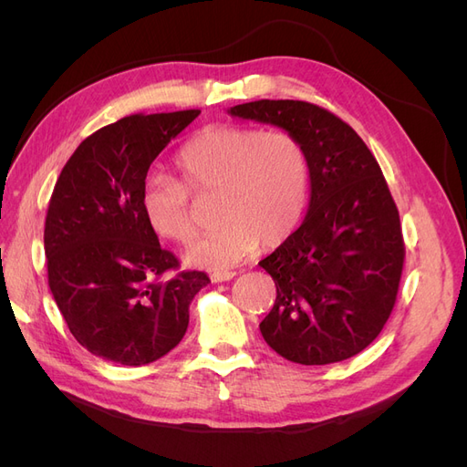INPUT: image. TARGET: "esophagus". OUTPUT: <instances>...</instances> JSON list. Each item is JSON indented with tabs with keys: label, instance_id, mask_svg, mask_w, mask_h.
<instances>
[{
	"label": "esophagus",
	"instance_id": "obj_1",
	"mask_svg": "<svg viewBox=\"0 0 467 467\" xmlns=\"http://www.w3.org/2000/svg\"><path fill=\"white\" fill-rule=\"evenodd\" d=\"M237 273L235 271H214L210 275L212 282H225V280H232Z\"/></svg>",
	"mask_w": 467,
	"mask_h": 467
}]
</instances>
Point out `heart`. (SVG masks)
I'll list each match as a JSON object with an SVG mask.
<instances>
[{
	"mask_svg": "<svg viewBox=\"0 0 467 467\" xmlns=\"http://www.w3.org/2000/svg\"><path fill=\"white\" fill-rule=\"evenodd\" d=\"M179 181L151 175L142 189L144 218L167 242L194 234L192 194L218 192L220 228L187 247L185 263L220 271L249 257L259 242L278 245L300 223L307 201V161L285 130L214 126L192 136L175 155Z\"/></svg>",
	"mask_w": 467,
	"mask_h": 467,
	"instance_id": "obj_1",
	"label": "heart"
}]
</instances>
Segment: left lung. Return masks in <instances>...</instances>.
<instances>
[{
    "label": "left lung",
    "instance_id": "1",
    "mask_svg": "<svg viewBox=\"0 0 467 467\" xmlns=\"http://www.w3.org/2000/svg\"><path fill=\"white\" fill-rule=\"evenodd\" d=\"M228 115L288 132L307 161V214L259 263L276 286L263 338L306 366L358 355L384 329L405 257L400 212L376 158L347 122L312 103L263 99Z\"/></svg>",
    "mask_w": 467,
    "mask_h": 467
}]
</instances>
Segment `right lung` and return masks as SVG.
Listing matches in <instances>:
<instances>
[{
	"mask_svg": "<svg viewBox=\"0 0 467 467\" xmlns=\"http://www.w3.org/2000/svg\"><path fill=\"white\" fill-rule=\"evenodd\" d=\"M199 115H132L103 126L56 181L45 225L48 285L76 341L99 358L142 366L165 357L210 282L199 271L158 280L179 261L140 204L150 165Z\"/></svg>",
	"mask_w": 467,
	"mask_h": 467,
	"instance_id": "add662e5",
	"label": "right lung"
}]
</instances>
